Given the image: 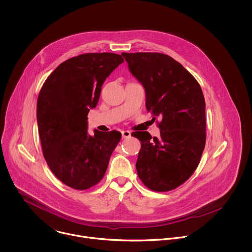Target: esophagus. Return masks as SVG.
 Returning a JSON list of instances; mask_svg holds the SVG:
<instances>
[{"instance_id": "esophagus-1", "label": "esophagus", "mask_w": 252, "mask_h": 252, "mask_svg": "<svg viewBox=\"0 0 252 252\" xmlns=\"http://www.w3.org/2000/svg\"><path fill=\"white\" fill-rule=\"evenodd\" d=\"M121 134H122V138H123V139H126V138L131 137V132H130V131H122Z\"/></svg>"}]
</instances>
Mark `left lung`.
Wrapping results in <instances>:
<instances>
[{"mask_svg": "<svg viewBox=\"0 0 252 252\" xmlns=\"http://www.w3.org/2000/svg\"><path fill=\"white\" fill-rule=\"evenodd\" d=\"M145 90L147 112L161 118L160 137L133 132L141 141L136 168L157 192L179 187L197 169L206 144V103L195 77L172 57L156 52L122 53Z\"/></svg>", "mask_w": 252, "mask_h": 252, "instance_id": "obj_1", "label": "left lung"}]
</instances>
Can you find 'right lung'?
I'll return each instance as SVG.
<instances>
[{
	"mask_svg": "<svg viewBox=\"0 0 252 252\" xmlns=\"http://www.w3.org/2000/svg\"><path fill=\"white\" fill-rule=\"evenodd\" d=\"M124 59L115 53H85L61 63L44 81L36 120L44 159L67 186L86 190L104 178L118 131L87 132V115L108 75Z\"/></svg>",
	"mask_w": 252,
	"mask_h": 252,
	"instance_id": "add662e5",
	"label": "right lung"
}]
</instances>
